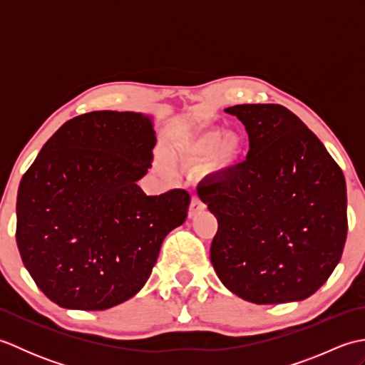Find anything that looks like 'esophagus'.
<instances>
[{"instance_id":"obj_1","label":"esophagus","mask_w":365,"mask_h":365,"mask_svg":"<svg viewBox=\"0 0 365 365\" xmlns=\"http://www.w3.org/2000/svg\"><path fill=\"white\" fill-rule=\"evenodd\" d=\"M205 210V204L199 197H192L190 202V210H188V218H195V216L200 212Z\"/></svg>"}]
</instances>
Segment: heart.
<instances>
[{
	"mask_svg": "<svg viewBox=\"0 0 365 365\" xmlns=\"http://www.w3.org/2000/svg\"><path fill=\"white\" fill-rule=\"evenodd\" d=\"M243 138L237 133L222 135V130L212 128L190 136L180 147V160L185 165L202 166L210 160L213 170H229L242 158Z\"/></svg>",
	"mask_w": 365,
	"mask_h": 365,
	"instance_id": "b5f03b06",
	"label": "heart"
}]
</instances>
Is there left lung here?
Returning <instances> with one entry per match:
<instances>
[{"instance_id":"left-lung-1","label":"left lung","mask_w":365,"mask_h":365,"mask_svg":"<svg viewBox=\"0 0 365 365\" xmlns=\"http://www.w3.org/2000/svg\"><path fill=\"white\" fill-rule=\"evenodd\" d=\"M226 113L242 120L250 152L197 187L218 220L213 268L232 293L255 304L306 299L342 257L348 230L342 169L282 105H235Z\"/></svg>"}]
</instances>
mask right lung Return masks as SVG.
Returning <instances> with one entry per match:
<instances>
[{"instance_id": "1", "label": "right lung", "mask_w": 365, "mask_h": 365, "mask_svg": "<svg viewBox=\"0 0 365 365\" xmlns=\"http://www.w3.org/2000/svg\"><path fill=\"white\" fill-rule=\"evenodd\" d=\"M157 144L150 115L92 111L66 122L21 177L17 246L45 297L105 311L143 289L190 195L138 187Z\"/></svg>"}]
</instances>
